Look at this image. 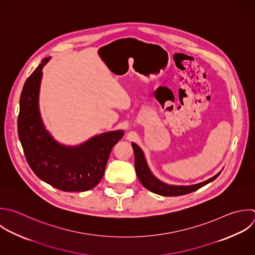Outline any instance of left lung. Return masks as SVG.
Wrapping results in <instances>:
<instances>
[{"label": "left lung", "instance_id": "left-lung-1", "mask_svg": "<svg viewBox=\"0 0 255 255\" xmlns=\"http://www.w3.org/2000/svg\"><path fill=\"white\" fill-rule=\"evenodd\" d=\"M131 146H132L133 152H134L135 172H136V175H137L139 181L146 189L150 190L153 193L159 194V195L178 196V195L190 193V192L195 191L198 188L204 186L205 184L211 182L220 174V172H218L216 175L212 176L211 178H209L205 181H202L200 183L193 184V185H169V184H166V183L160 181L151 173V171L146 163V160H145V157H144V154H143L141 148L133 142L131 143Z\"/></svg>", "mask_w": 255, "mask_h": 255}]
</instances>
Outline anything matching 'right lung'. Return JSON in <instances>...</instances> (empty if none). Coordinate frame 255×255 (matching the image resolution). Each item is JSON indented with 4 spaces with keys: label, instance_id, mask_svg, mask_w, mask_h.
<instances>
[{
    "label": "right lung",
    "instance_id": "add662e5",
    "mask_svg": "<svg viewBox=\"0 0 255 255\" xmlns=\"http://www.w3.org/2000/svg\"><path fill=\"white\" fill-rule=\"evenodd\" d=\"M46 58L27 79L20 98L18 133L26 159L45 182L63 191H86L103 178L114 145L124 136V130L96 135L77 146L59 143L45 128L39 94Z\"/></svg>",
    "mask_w": 255,
    "mask_h": 255
}]
</instances>
